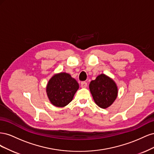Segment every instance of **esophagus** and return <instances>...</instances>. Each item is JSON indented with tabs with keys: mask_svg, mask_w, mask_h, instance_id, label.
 I'll list each match as a JSON object with an SVG mask.
<instances>
[{
	"mask_svg": "<svg viewBox=\"0 0 154 154\" xmlns=\"http://www.w3.org/2000/svg\"><path fill=\"white\" fill-rule=\"evenodd\" d=\"M87 86V83L86 82H82L81 83V87L83 88H85Z\"/></svg>",
	"mask_w": 154,
	"mask_h": 154,
	"instance_id": "1",
	"label": "esophagus"
}]
</instances>
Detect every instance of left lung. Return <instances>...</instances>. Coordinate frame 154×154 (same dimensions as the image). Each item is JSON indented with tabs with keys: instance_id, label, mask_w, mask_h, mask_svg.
I'll list each match as a JSON object with an SVG mask.
<instances>
[{
	"instance_id": "1",
	"label": "left lung",
	"mask_w": 154,
	"mask_h": 154,
	"mask_svg": "<svg viewBox=\"0 0 154 154\" xmlns=\"http://www.w3.org/2000/svg\"><path fill=\"white\" fill-rule=\"evenodd\" d=\"M89 88L95 103L102 109L110 106L118 96L115 82L103 74L91 82Z\"/></svg>"
}]
</instances>
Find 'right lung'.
Masks as SVG:
<instances>
[{
	"instance_id": "obj_1",
	"label": "right lung",
	"mask_w": 154,
	"mask_h": 154,
	"mask_svg": "<svg viewBox=\"0 0 154 154\" xmlns=\"http://www.w3.org/2000/svg\"><path fill=\"white\" fill-rule=\"evenodd\" d=\"M78 88V82L70 74L61 72L50 79L46 91L51 103L56 106L63 107L72 101Z\"/></svg>"
}]
</instances>
